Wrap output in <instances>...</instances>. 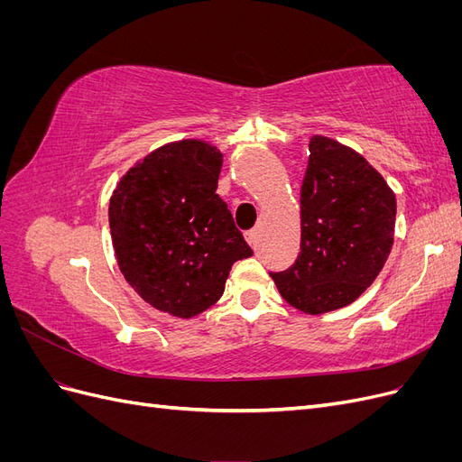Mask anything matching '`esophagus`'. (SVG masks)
Returning a JSON list of instances; mask_svg holds the SVG:
<instances>
[{"label": "esophagus", "mask_w": 462, "mask_h": 462, "mask_svg": "<svg viewBox=\"0 0 462 462\" xmlns=\"http://www.w3.org/2000/svg\"><path fill=\"white\" fill-rule=\"evenodd\" d=\"M245 239H246V243L253 246V248H256V245H258V233L253 229V231H246L245 233Z\"/></svg>", "instance_id": "esophagus-1"}]
</instances>
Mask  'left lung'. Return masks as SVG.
I'll return each mask as SVG.
<instances>
[{
  "label": "left lung",
  "mask_w": 462,
  "mask_h": 462,
  "mask_svg": "<svg viewBox=\"0 0 462 462\" xmlns=\"http://www.w3.org/2000/svg\"><path fill=\"white\" fill-rule=\"evenodd\" d=\"M300 187V253L270 273L282 297L304 314L355 302L382 272L393 246L395 194L356 153L328 136L310 138Z\"/></svg>",
  "instance_id": "obj_1"
}]
</instances>
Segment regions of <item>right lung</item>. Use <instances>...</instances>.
Wrapping results in <instances>:
<instances>
[{
    "label": "right lung",
    "mask_w": 462,
    "mask_h": 462,
    "mask_svg": "<svg viewBox=\"0 0 462 462\" xmlns=\"http://www.w3.org/2000/svg\"><path fill=\"white\" fill-rule=\"evenodd\" d=\"M221 152L197 138L136 162L109 199L119 270L153 309L194 318L216 304L231 265L253 256L216 194Z\"/></svg>",
    "instance_id": "add662e5"
}]
</instances>
